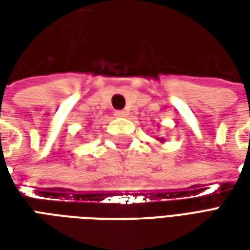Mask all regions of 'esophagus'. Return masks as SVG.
I'll return each mask as SVG.
<instances>
[{
	"instance_id": "obj_1",
	"label": "esophagus",
	"mask_w": 250,
	"mask_h": 250,
	"mask_svg": "<svg viewBox=\"0 0 250 250\" xmlns=\"http://www.w3.org/2000/svg\"><path fill=\"white\" fill-rule=\"evenodd\" d=\"M127 115H128L127 111H115V116L116 118H125Z\"/></svg>"
}]
</instances>
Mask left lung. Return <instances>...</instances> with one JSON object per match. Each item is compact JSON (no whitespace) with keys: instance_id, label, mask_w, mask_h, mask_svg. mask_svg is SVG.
<instances>
[{"instance_id":"left-lung-1","label":"left lung","mask_w":250,"mask_h":250,"mask_svg":"<svg viewBox=\"0 0 250 250\" xmlns=\"http://www.w3.org/2000/svg\"><path fill=\"white\" fill-rule=\"evenodd\" d=\"M157 139L159 142H161V143H163V142H166V141H165V138H157Z\"/></svg>"}]
</instances>
